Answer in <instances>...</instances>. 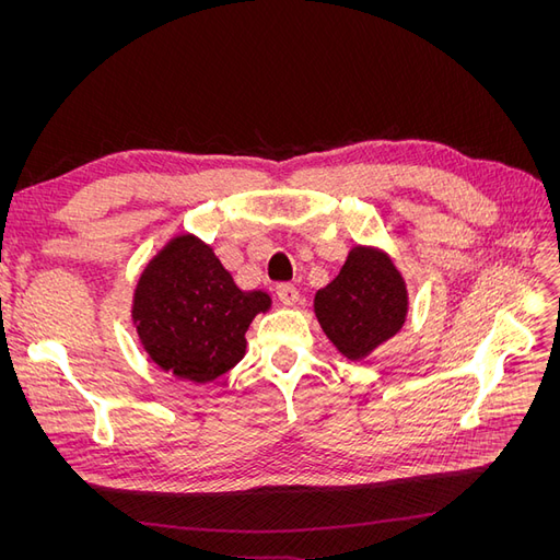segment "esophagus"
<instances>
[{
  "label": "esophagus",
  "instance_id": "esophagus-1",
  "mask_svg": "<svg viewBox=\"0 0 560 560\" xmlns=\"http://www.w3.org/2000/svg\"><path fill=\"white\" fill-rule=\"evenodd\" d=\"M276 294H278V299L284 303V306H294V303L299 301V290H296L294 284H290V282L278 284V287H276Z\"/></svg>",
  "mask_w": 560,
  "mask_h": 560
}]
</instances>
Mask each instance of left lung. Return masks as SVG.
<instances>
[{
	"mask_svg": "<svg viewBox=\"0 0 560 560\" xmlns=\"http://www.w3.org/2000/svg\"><path fill=\"white\" fill-rule=\"evenodd\" d=\"M409 294L393 259L374 247H352L338 276L317 290L315 315L336 350L364 360L406 319Z\"/></svg>",
	"mask_w": 560,
	"mask_h": 560,
	"instance_id": "1",
	"label": "left lung"
}]
</instances>
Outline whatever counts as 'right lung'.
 <instances>
[{
	"instance_id": "obj_1",
	"label": "right lung",
	"mask_w": 560,
	"mask_h": 560,
	"mask_svg": "<svg viewBox=\"0 0 560 560\" xmlns=\"http://www.w3.org/2000/svg\"><path fill=\"white\" fill-rule=\"evenodd\" d=\"M270 308L266 292H243L210 245L177 235L149 261L132 299V322L149 358L191 383H210L243 360L245 331Z\"/></svg>"
}]
</instances>
